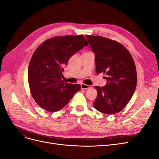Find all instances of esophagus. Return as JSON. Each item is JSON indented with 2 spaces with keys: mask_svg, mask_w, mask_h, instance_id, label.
Segmentation results:
<instances>
[{
  "mask_svg": "<svg viewBox=\"0 0 159 159\" xmlns=\"http://www.w3.org/2000/svg\"><path fill=\"white\" fill-rule=\"evenodd\" d=\"M91 88V85H86V84H81V88L82 89H89Z\"/></svg>",
  "mask_w": 159,
  "mask_h": 159,
  "instance_id": "1",
  "label": "esophagus"
}]
</instances>
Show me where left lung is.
Returning <instances> with one entry per match:
<instances>
[{
  "mask_svg": "<svg viewBox=\"0 0 159 159\" xmlns=\"http://www.w3.org/2000/svg\"><path fill=\"white\" fill-rule=\"evenodd\" d=\"M95 54V71L103 73L107 84L95 86L98 96L93 103L99 111L117 113L126 106L136 89V67L131 54L119 42L100 36H85Z\"/></svg>",
  "mask_w": 159,
  "mask_h": 159,
  "instance_id": "1",
  "label": "left lung"
}]
</instances>
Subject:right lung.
<instances>
[{"instance_id": "1", "label": "right lung", "mask_w": 159, "mask_h": 159, "mask_svg": "<svg viewBox=\"0 0 159 159\" xmlns=\"http://www.w3.org/2000/svg\"><path fill=\"white\" fill-rule=\"evenodd\" d=\"M88 46L82 35L56 36L38 47L28 70L30 93L37 104L48 111H57L81 89L80 84L61 80L63 67L77 52Z\"/></svg>"}]
</instances>
